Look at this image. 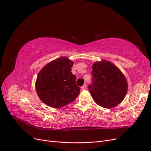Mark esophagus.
Instances as JSON below:
<instances>
[{
	"label": "esophagus",
	"mask_w": 151,
	"mask_h": 151,
	"mask_svg": "<svg viewBox=\"0 0 151 151\" xmlns=\"http://www.w3.org/2000/svg\"><path fill=\"white\" fill-rule=\"evenodd\" d=\"M86 88H87V84H84L83 85V86L81 87V89H86Z\"/></svg>",
	"instance_id": "esophagus-1"
}]
</instances>
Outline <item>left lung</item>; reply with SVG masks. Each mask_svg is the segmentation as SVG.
Listing matches in <instances>:
<instances>
[{"instance_id": "obj_1", "label": "left lung", "mask_w": 151, "mask_h": 151, "mask_svg": "<svg viewBox=\"0 0 151 151\" xmlns=\"http://www.w3.org/2000/svg\"><path fill=\"white\" fill-rule=\"evenodd\" d=\"M91 73V84L88 89L96 104L109 109L123 100L127 93V81L114 64L105 60L96 62Z\"/></svg>"}]
</instances>
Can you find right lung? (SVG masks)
<instances>
[{"instance_id":"add662e5","label":"right lung","mask_w":151,"mask_h":151,"mask_svg":"<svg viewBox=\"0 0 151 151\" xmlns=\"http://www.w3.org/2000/svg\"><path fill=\"white\" fill-rule=\"evenodd\" d=\"M73 62L65 57L52 61L39 72L36 89L41 100L47 106L60 108L75 100L80 92L76 76L71 73Z\"/></svg>"}]
</instances>
